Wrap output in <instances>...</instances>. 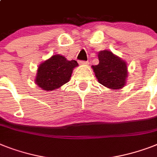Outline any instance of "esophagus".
<instances>
[{"instance_id": "1", "label": "esophagus", "mask_w": 157, "mask_h": 157, "mask_svg": "<svg viewBox=\"0 0 157 157\" xmlns=\"http://www.w3.org/2000/svg\"><path fill=\"white\" fill-rule=\"evenodd\" d=\"M79 63H80V64H81V65H88V64L90 63V62H89V61L81 60V61H79Z\"/></svg>"}]
</instances>
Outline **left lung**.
Instances as JSON below:
<instances>
[{
  "mask_svg": "<svg viewBox=\"0 0 157 157\" xmlns=\"http://www.w3.org/2000/svg\"><path fill=\"white\" fill-rule=\"evenodd\" d=\"M98 59V65L92 66L98 82L112 90L124 87L127 77V63L107 50L99 52Z\"/></svg>",
  "mask_w": 157,
  "mask_h": 157,
  "instance_id": "obj_1",
  "label": "left lung"
}]
</instances>
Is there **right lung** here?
Listing matches in <instances>:
<instances>
[{"mask_svg":"<svg viewBox=\"0 0 157 157\" xmlns=\"http://www.w3.org/2000/svg\"><path fill=\"white\" fill-rule=\"evenodd\" d=\"M78 66L76 60H67L60 55H55L39 65L35 83L45 91L61 87L70 80L73 68Z\"/></svg>","mask_w":157,"mask_h":157,"instance_id":"obj_1","label":"right lung"}]
</instances>
